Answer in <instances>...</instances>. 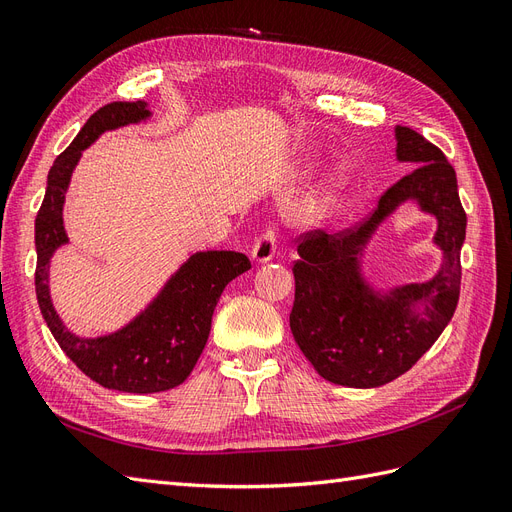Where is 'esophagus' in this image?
<instances>
[{
  "label": "esophagus",
  "mask_w": 512,
  "mask_h": 512,
  "mask_svg": "<svg viewBox=\"0 0 512 512\" xmlns=\"http://www.w3.org/2000/svg\"><path fill=\"white\" fill-rule=\"evenodd\" d=\"M275 252H277V232L275 228L269 226L267 230H262V235L256 239L252 247V258L256 262H269L273 260Z\"/></svg>",
  "instance_id": "obj_1"
}]
</instances>
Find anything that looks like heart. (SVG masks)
<instances>
[{
	"label": "heart",
	"mask_w": 512,
	"mask_h": 512,
	"mask_svg": "<svg viewBox=\"0 0 512 512\" xmlns=\"http://www.w3.org/2000/svg\"><path fill=\"white\" fill-rule=\"evenodd\" d=\"M350 185V177L346 170H337L327 181H324L318 190L307 194V198L301 203L297 215L301 220H318L322 215H327L342 198Z\"/></svg>",
	"instance_id": "b5f03b06"
}]
</instances>
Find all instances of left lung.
Listing matches in <instances>:
<instances>
[{
  "mask_svg": "<svg viewBox=\"0 0 512 512\" xmlns=\"http://www.w3.org/2000/svg\"><path fill=\"white\" fill-rule=\"evenodd\" d=\"M395 138L397 160L418 166L380 196L363 222L335 235H301L292 267L294 342L324 380L352 389H374L406 374L446 329L459 301L468 220L455 168L412 128L397 126ZM406 199L439 220L434 242L443 250V267L425 285L378 293L364 282L360 256L375 228Z\"/></svg>",
  "mask_w": 512,
  "mask_h": 512,
  "instance_id": "left-lung-1",
  "label": "left lung"
}]
</instances>
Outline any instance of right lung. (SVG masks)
<instances>
[{
    "label": "right lung",
    "instance_id": "right-lung-1",
    "mask_svg": "<svg viewBox=\"0 0 512 512\" xmlns=\"http://www.w3.org/2000/svg\"><path fill=\"white\" fill-rule=\"evenodd\" d=\"M147 102H111L87 119L72 145L57 156L46 179V194L36 215V297L46 327L59 348L85 376L104 389L123 393H160L192 374L211 331V318L226 284L250 269L239 252H196L164 284L160 294L126 327L102 337L70 333L57 316L49 292V262L68 243L64 200L83 149L121 126L147 119Z\"/></svg>",
    "mask_w": 512,
    "mask_h": 512
}]
</instances>
